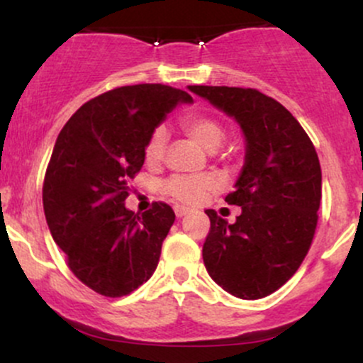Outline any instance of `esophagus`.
Segmentation results:
<instances>
[{"mask_svg": "<svg viewBox=\"0 0 363 363\" xmlns=\"http://www.w3.org/2000/svg\"><path fill=\"white\" fill-rule=\"evenodd\" d=\"M187 215V210L186 208H181V206H176V216L177 218H182V216Z\"/></svg>", "mask_w": 363, "mask_h": 363, "instance_id": "obj_1", "label": "esophagus"}]
</instances>
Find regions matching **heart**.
I'll use <instances>...</instances> for the list:
<instances>
[{"label": "heart", "mask_w": 363, "mask_h": 363, "mask_svg": "<svg viewBox=\"0 0 363 363\" xmlns=\"http://www.w3.org/2000/svg\"><path fill=\"white\" fill-rule=\"evenodd\" d=\"M182 131L194 143L206 152H215L222 147L225 140V128L218 119L211 116H189L182 121ZM167 147V133L164 128L153 129L145 145V160L150 165L160 164ZM222 187V177L216 174H203V176H174L170 177L162 189L177 203L187 206H196Z\"/></svg>", "instance_id": "obj_1"}]
</instances>
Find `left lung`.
Masks as SVG:
<instances>
[{"label":"left lung","mask_w":363,"mask_h":363,"mask_svg":"<svg viewBox=\"0 0 363 363\" xmlns=\"http://www.w3.org/2000/svg\"><path fill=\"white\" fill-rule=\"evenodd\" d=\"M234 118L245 140L244 167L228 205L242 208L234 223L213 210L203 245L206 272L228 294L256 301L294 277L318 225L320 165L314 145L280 102L254 89L189 85Z\"/></svg>","instance_id":"8db88e82"}]
</instances>
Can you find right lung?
I'll return each mask as SVG.
<instances>
[{"label": "right lung", "mask_w": 363, "mask_h": 363, "mask_svg": "<svg viewBox=\"0 0 363 363\" xmlns=\"http://www.w3.org/2000/svg\"><path fill=\"white\" fill-rule=\"evenodd\" d=\"M184 90L143 83L91 99L69 118L54 145L43 201L51 235L78 280L123 297L152 277L176 215L165 203L128 210V179L143 167L148 136Z\"/></svg>", "instance_id": "right-lung-1"}]
</instances>
